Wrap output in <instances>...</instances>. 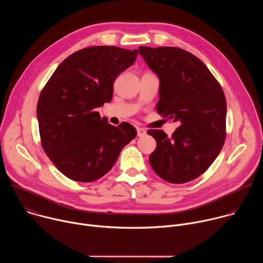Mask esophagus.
<instances>
[{"label": "esophagus", "instance_id": "esophagus-1", "mask_svg": "<svg viewBox=\"0 0 263 263\" xmlns=\"http://www.w3.org/2000/svg\"><path fill=\"white\" fill-rule=\"evenodd\" d=\"M136 130H137V135H138L139 137H141V136H144V135L146 134V131H145L143 128L137 127V128H136Z\"/></svg>", "mask_w": 263, "mask_h": 263}]
</instances>
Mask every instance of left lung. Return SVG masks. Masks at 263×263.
<instances>
[{
    "label": "left lung",
    "mask_w": 263,
    "mask_h": 263,
    "mask_svg": "<svg viewBox=\"0 0 263 263\" xmlns=\"http://www.w3.org/2000/svg\"><path fill=\"white\" fill-rule=\"evenodd\" d=\"M139 54L159 78V115L180 126L168 137L148 130L157 146L148 161L163 180L182 184L212 164L226 139L227 103L208 67L179 48L139 47Z\"/></svg>",
    "instance_id": "obj_1"
}]
</instances>
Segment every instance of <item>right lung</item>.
<instances>
[{"mask_svg": "<svg viewBox=\"0 0 263 263\" xmlns=\"http://www.w3.org/2000/svg\"><path fill=\"white\" fill-rule=\"evenodd\" d=\"M138 51L98 46L64 59L41 92L37 120L44 151L67 178L93 182L107 174L137 132L101 119L96 108L109 103L117 77Z\"/></svg>", "mask_w": 263, "mask_h": 263, "instance_id": "1", "label": "right lung"}]
</instances>
